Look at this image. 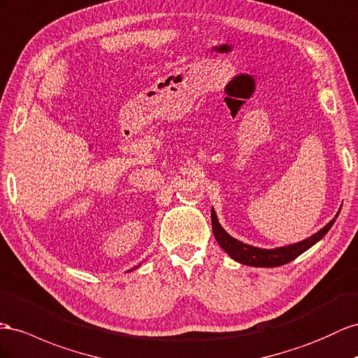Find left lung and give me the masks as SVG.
<instances>
[{
  "label": "left lung",
  "mask_w": 358,
  "mask_h": 358,
  "mask_svg": "<svg viewBox=\"0 0 358 358\" xmlns=\"http://www.w3.org/2000/svg\"><path fill=\"white\" fill-rule=\"evenodd\" d=\"M339 212H337L336 217L330 221V223L324 226L320 231H316V234L312 235L310 238L301 241V243L291 244V245H286V247L271 248V250L248 245V244L241 243V241L235 239L234 236H230L227 231L223 227H221V224L218 223V218H217L214 208H212V210H210V220H212V231H214V236L217 239V243L231 259L236 260V262H239V264H243V265H248V266L274 268V266L289 264L291 260L296 259L299 255H303L306 250H308L312 245H315L317 241H321L327 235V231L330 230L331 226L334 224V221H336L337 215H339Z\"/></svg>",
  "instance_id": "8db88e82"
}]
</instances>
